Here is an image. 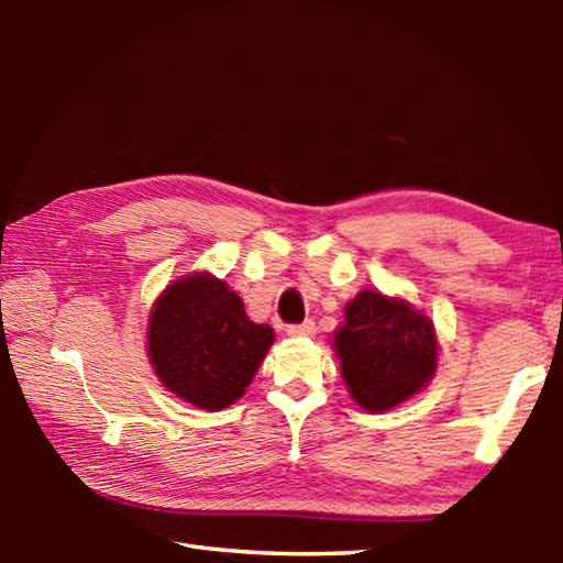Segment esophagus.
Returning <instances> with one entry per match:
<instances>
[{"label": "esophagus", "mask_w": 563, "mask_h": 563, "mask_svg": "<svg viewBox=\"0 0 563 563\" xmlns=\"http://www.w3.org/2000/svg\"><path fill=\"white\" fill-rule=\"evenodd\" d=\"M316 322H312V320H305L302 322V325H290L288 328V335L290 338H312V335H316Z\"/></svg>", "instance_id": "obj_1"}]
</instances>
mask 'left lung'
Returning <instances> with one entry per match:
<instances>
[{
	"label": "left lung",
	"mask_w": 563,
	"mask_h": 563,
	"mask_svg": "<svg viewBox=\"0 0 563 563\" xmlns=\"http://www.w3.org/2000/svg\"><path fill=\"white\" fill-rule=\"evenodd\" d=\"M332 350L350 397L373 415L399 407L430 385L440 360L430 316L399 295L369 288L345 305Z\"/></svg>",
	"instance_id": "left-lung-1"
}]
</instances>
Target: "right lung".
<instances>
[{"instance_id":"right-lung-1","label":"right lung","mask_w":563,"mask_h":563,"mask_svg":"<svg viewBox=\"0 0 563 563\" xmlns=\"http://www.w3.org/2000/svg\"><path fill=\"white\" fill-rule=\"evenodd\" d=\"M273 342V328L247 318L241 295L208 271L168 283L148 312L146 352L156 377L206 412L245 395Z\"/></svg>"}]
</instances>
